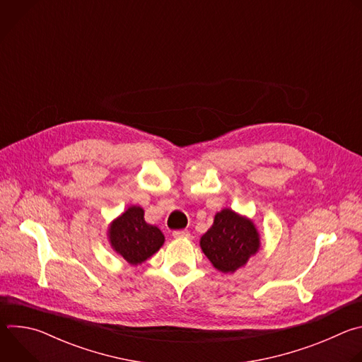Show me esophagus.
Instances as JSON below:
<instances>
[{
	"mask_svg": "<svg viewBox=\"0 0 362 362\" xmlns=\"http://www.w3.org/2000/svg\"><path fill=\"white\" fill-rule=\"evenodd\" d=\"M189 236H190V233L186 229H180V230L173 232V238H176V239H183V238H189Z\"/></svg>",
	"mask_w": 362,
	"mask_h": 362,
	"instance_id": "obj_1",
	"label": "esophagus"
}]
</instances>
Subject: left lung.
Returning <instances> with one entry per match:
<instances>
[{
    "label": "left lung",
    "mask_w": 362,
    "mask_h": 362,
    "mask_svg": "<svg viewBox=\"0 0 362 362\" xmlns=\"http://www.w3.org/2000/svg\"><path fill=\"white\" fill-rule=\"evenodd\" d=\"M261 246L252 221L223 209L216 214L212 228L200 238V247L212 265L221 272H235Z\"/></svg>",
    "instance_id": "1"
}]
</instances>
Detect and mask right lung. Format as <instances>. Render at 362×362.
I'll use <instances>...</instances> for the list:
<instances>
[{"label":"right lung","mask_w":362,"mask_h":362,"mask_svg":"<svg viewBox=\"0 0 362 362\" xmlns=\"http://www.w3.org/2000/svg\"><path fill=\"white\" fill-rule=\"evenodd\" d=\"M109 236L113 249L132 265L148 259L165 242L159 228L146 223L144 211L139 206H130L110 225Z\"/></svg>","instance_id":"1"}]
</instances>
